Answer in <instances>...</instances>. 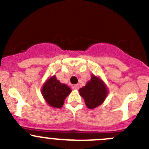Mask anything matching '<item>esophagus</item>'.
<instances>
[{"mask_svg":"<svg viewBox=\"0 0 149 149\" xmlns=\"http://www.w3.org/2000/svg\"><path fill=\"white\" fill-rule=\"evenodd\" d=\"M73 88L74 89H76V90H77V89L79 88V86L77 84H75V85H74L73 86Z\"/></svg>","mask_w":149,"mask_h":149,"instance_id":"34e87169","label":"esophagus"}]
</instances>
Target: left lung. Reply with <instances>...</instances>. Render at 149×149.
Listing matches in <instances>:
<instances>
[{
    "mask_svg": "<svg viewBox=\"0 0 149 149\" xmlns=\"http://www.w3.org/2000/svg\"><path fill=\"white\" fill-rule=\"evenodd\" d=\"M80 95L83 97L86 106L93 109L100 106L105 100L107 89L105 85L100 78L92 75L90 81L86 86L79 90Z\"/></svg>",
    "mask_w": 149,
    "mask_h": 149,
    "instance_id": "8db88e82",
    "label": "left lung"
}]
</instances>
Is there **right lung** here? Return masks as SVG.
Segmentation results:
<instances>
[{"label":"right lung","mask_w":149,"mask_h":149,"mask_svg":"<svg viewBox=\"0 0 149 149\" xmlns=\"http://www.w3.org/2000/svg\"><path fill=\"white\" fill-rule=\"evenodd\" d=\"M42 92L44 98L49 105L61 108L65 98L70 93L71 89L66 85L61 84L54 75L44 85Z\"/></svg>","instance_id":"1"}]
</instances>
